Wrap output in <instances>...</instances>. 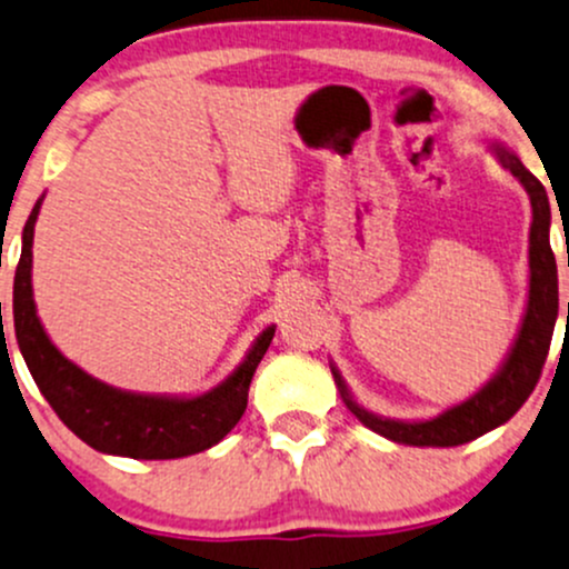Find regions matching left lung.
Masks as SVG:
<instances>
[{"instance_id":"1","label":"left lung","mask_w":569,"mask_h":569,"mask_svg":"<svg viewBox=\"0 0 569 569\" xmlns=\"http://www.w3.org/2000/svg\"><path fill=\"white\" fill-rule=\"evenodd\" d=\"M496 154H499L501 166L510 169L512 174L521 179L531 199V234H529V305H526V316L521 332H518L516 346H512L510 357H507L505 368L482 387L475 398L466 403L452 406L445 415L428 422H395L381 420V417L368 415L360 409L355 400L346 392L343 381L335 373L340 395L355 411L357 420L368 426L376 433L387 436V439L398 441V445H415V447H458L466 441L477 439V436L488 433V430L499 428L501 422L510 420L518 409L526 403L531 390L537 387L546 365L548 349H551L556 313H559V278H556V259L551 250V207H548V193L542 182L531 174L529 169L510 152V149L496 143ZM569 316V305H567Z\"/></svg>"}]
</instances>
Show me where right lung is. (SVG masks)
Instances as JSON below:
<instances>
[{
	"instance_id": "add662e5",
	"label": "right lung",
	"mask_w": 569,
	"mask_h": 569,
	"mask_svg": "<svg viewBox=\"0 0 569 569\" xmlns=\"http://www.w3.org/2000/svg\"><path fill=\"white\" fill-rule=\"evenodd\" d=\"M40 201L23 226V248L13 283V325L18 349L34 385L81 441L98 452L143 460L184 458L218 445L248 409V390L274 330L261 332L237 373L201 398H152L113 390L64 360L48 340L32 300V237Z\"/></svg>"
}]
</instances>
